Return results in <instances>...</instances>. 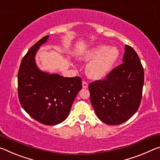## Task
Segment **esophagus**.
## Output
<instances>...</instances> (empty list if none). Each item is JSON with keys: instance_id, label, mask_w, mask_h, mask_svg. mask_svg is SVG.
I'll return each instance as SVG.
<instances>
[{"instance_id": "34e87169", "label": "esophagus", "mask_w": 160, "mask_h": 160, "mask_svg": "<svg viewBox=\"0 0 160 160\" xmlns=\"http://www.w3.org/2000/svg\"><path fill=\"white\" fill-rule=\"evenodd\" d=\"M82 88H88V84L86 81H83L82 82Z\"/></svg>"}]
</instances>
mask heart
<instances>
[{
    "mask_svg": "<svg viewBox=\"0 0 160 160\" xmlns=\"http://www.w3.org/2000/svg\"><path fill=\"white\" fill-rule=\"evenodd\" d=\"M119 57V51L115 47L99 45L82 53L81 61H89L86 66V74L93 80H100L112 71Z\"/></svg>",
    "mask_w": 160,
    "mask_h": 160,
    "instance_id": "obj_1",
    "label": "heart"
}]
</instances>
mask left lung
<instances>
[{"instance_id":"obj_1","label":"left lung","mask_w":160,"mask_h":160,"mask_svg":"<svg viewBox=\"0 0 160 160\" xmlns=\"http://www.w3.org/2000/svg\"><path fill=\"white\" fill-rule=\"evenodd\" d=\"M144 84V70L137 53L125 46L123 63L103 80L89 85L90 101L96 115L109 125L121 124L140 107Z\"/></svg>"}]
</instances>
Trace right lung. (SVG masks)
Returning <instances> with one entry per match:
<instances>
[{
  "label": "right lung",
  "instance_id": "right-lung-1",
  "mask_svg": "<svg viewBox=\"0 0 160 160\" xmlns=\"http://www.w3.org/2000/svg\"><path fill=\"white\" fill-rule=\"evenodd\" d=\"M48 38H42L23 57L18 75V90L24 110L38 122L53 126L68 117L75 98L82 89V79L63 78L38 68L35 56Z\"/></svg>",
  "mask_w": 160,
  "mask_h": 160
}]
</instances>
